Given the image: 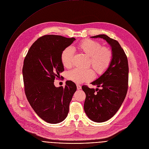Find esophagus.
<instances>
[{
    "label": "esophagus",
    "mask_w": 149,
    "mask_h": 149,
    "mask_svg": "<svg viewBox=\"0 0 149 149\" xmlns=\"http://www.w3.org/2000/svg\"><path fill=\"white\" fill-rule=\"evenodd\" d=\"M77 89H78V90H79V89H81V86L80 85H77Z\"/></svg>",
    "instance_id": "34e87169"
}]
</instances>
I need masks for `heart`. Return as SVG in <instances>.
<instances>
[{
  "label": "heart",
  "mask_w": 149,
  "mask_h": 149,
  "mask_svg": "<svg viewBox=\"0 0 149 149\" xmlns=\"http://www.w3.org/2000/svg\"><path fill=\"white\" fill-rule=\"evenodd\" d=\"M77 48L89 57V63L98 74L104 72L110 66L112 58V51L108 47H102L99 42L92 39H85L81 42ZM74 51L71 47H66L61 53V60L65 67L69 68L72 65ZM94 73L91 69H74L68 72L69 80L76 83L81 84L89 81L93 77Z\"/></svg>",
  "instance_id": "1"
}]
</instances>
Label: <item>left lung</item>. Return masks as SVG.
<instances>
[{
  "label": "left lung",
  "mask_w": 149,
  "mask_h": 149,
  "mask_svg": "<svg viewBox=\"0 0 149 149\" xmlns=\"http://www.w3.org/2000/svg\"><path fill=\"white\" fill-rule=\"evenodd\" d=\"M91 38L106 40L110 45L113 53L112 61L109 68L91 82L100 89L95 90L85 85L82 86L86 94L84 111L86 116L94 122L103 123L116 114L126 97L129 72L128 59L118 41L104 34Z\"/></svg>",
  "instance_id": "obj_1"
}]
</instances>
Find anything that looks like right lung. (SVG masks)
Wrapping results in <instances>:
<instances>
[{
	"instance_id": "1",
	"label": "right lung",
	"mask_w": 149,
	"mask_h": 149,
	"mask_svg": "<svg viewBox=\"0 0 149 149\" xmlns=\"http://www.w3.org/2000/svg\"><path fill=\"white\" fill-rule=\"evenodd\" d=\"M75 40L60 35H47L37 39L29 48L22 68L25 93L37 115L50 124L64 121L77 86L67 81L64 88L56 87L54 79L64 70L62 52Z\"/></svg>"
}]
</instances>
